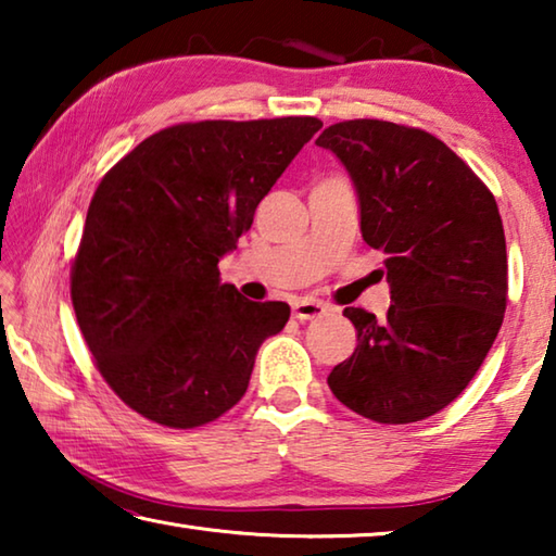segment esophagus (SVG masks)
I'll list each match as a JSON object with an SVG mask.
<instances>
[{"instance_id":"esophagus-1","label":"esophagus","mask_w":556,"mask_h":556,"mask_svg":"<svg viewBox=\"0 0 556 556\" xmlns=\"http://www.w3.org/2000/svg\"><path fill=\"white\" fill-rule=\"evenodd\" d=\"M326 312H328V306L318 304V301L301 299V301H296V304H294V318H296V321H301V324H306V321H312V318L324 316Z\"/></svg>"}]
</instances>
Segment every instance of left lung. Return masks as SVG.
<instances>
[{"label":"left lung","mask_w":556,"mask_h":556,"mask_svg":"<svg viewBox=\"0 0 556 556\" xmlns=\"http://www.w3.org/2000/svg\"><path fill=\"white\" fill-rule=\"evenodd\" d=\"M316 144L351 176L363 240L384 252L392 301L382 321L345 308L357 345L328 388L380 425L427 419L466 390L503 326L507 252L497 203L425 129L348 119Z\"/></svg>","instance_id":"obj_1"}]
</instances>
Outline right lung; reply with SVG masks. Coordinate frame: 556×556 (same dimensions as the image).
Instances as JSON below:
<instances>
[{
    "label": "right lung",
    "mask_w": 556,
    "mask_h": 556,
    "mask_svg": "<svg viewBox=\"0 0 556 556\" xmlns=\"http://www.w3.org/2000/svg\"><path fill=\"white\" fill-rule=\"evenodd\" d=\"M321 127L316 117L186 122L147 137L102 178L71 299L100 375L127 407L193 429L242 400L289 304L244 299L223 285L218 262Z\"/></svg>",
    "instance_id": "obj_1"
}]
</instances>
